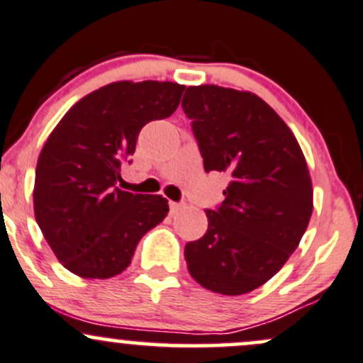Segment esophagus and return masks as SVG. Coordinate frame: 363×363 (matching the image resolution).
<instances>
[{
  "mask_svg": "<svg viewBox=\"0 0 363 363\" xmlns=\"http://www.w3.org/2000/svg\"><path fill=\"white\" fill-rule=\"evenodd\" d=\"M182 208H184V205H182V203H175V201H170V213H172V216L179 213V211H182Z\"/></svg>",
  "mask_w": 363,
  "mask_h": 363,
  "instance_id": "obj_1",
  "label": "esophagus"
}]
</instances>
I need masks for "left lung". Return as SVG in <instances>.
Listing matches in <instances>:
<instances>
[{
  "instance_id": "1",
  "label": "left lung",
  "mask_w": 363,
  "mask_h": 363,
  "mask_svg": "<svg viewBox=\"0 0 363 363\" xmlns=\"http://www.w3.org/2000/svg\"><path fill=\"white\" fill-rule=\"evenodd\" d=\"M182 109L205 172L231 175L220 207L207 211V233L186 243L188 269L207 291L249 294L280 272L306 231V158L287 123L252 91L188 86Z\"/></svg>"
}]
</instances>
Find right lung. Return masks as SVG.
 Returning <instances> with one entry per match:
<instances>
[{"instance_id": "obj_1", "label": "right lung", "mask_w": 363, "mask_h": 363, "mask_svg": "<svg viewBox=\"0 0 363 363\" xmlns=\"http://www.w3.org/2000/svg\"><path fill=\"white\" fill-rule=\"evenodd\" d=\"M186 86L114 82L79 99L40 152L34 216L53 254L82 278H111L130 264L139 240L162 223V194L121 191V165L140 128L169 118Z\"/></svg>"}]
</instances>
